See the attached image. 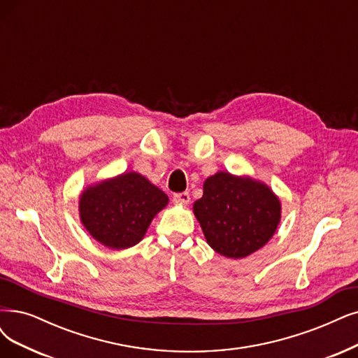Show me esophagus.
Returning a JSON list of instances; mask_svg holds the SVG:
<instances>
[{"label": "esophagus", "instance_id": "34e87169", "mask_svg": "<svg viewBox=\"0 0 358 358\" xmlns=\"http://www.w3.org/2000/svg\"><path fill=\"white\" fill-rule=\"evenodd\" d=\"M174 201L177 203H181V205H187L190 202V194L187 192H182V193H176L174 194Z\"/></svg>", "mask_w": 358, "mask_h": 358}]
</instances>
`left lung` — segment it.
<instances>
[{"label":"left lung","instance_id":"obj_1","mask_svg":"<svg viewBox=\"0 0 358 358\" xmlns=\"http://www.w3.org/2000/svg\"><path fill=\"white\" fill-rule=\"evenodd\" d=\"M193 213L208 245L222 257L239 259L271 239L282 205L267 184L220 171L205 180Z\"/></svg>","mask_w":358,"mask_h":358}]
</instances>
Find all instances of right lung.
Wrapping results in <instances>:
<instances>
[{
	"label": "right lung",
	"mask_w": 358,
	"mask_h": 358,
	"mask_svg": "<svg viewBox=\"0 0 358 358\" xmlns=\"http://www.w3.org/2000/svg\"><path fill=\"white\" fill-rule=\"evenodd\" d=\"M168 196L137 172L92 184L79 196V217L87 231L109 249L137 245Z\"/></svg>",
	"instance_id": "1"
}]
</instances>
